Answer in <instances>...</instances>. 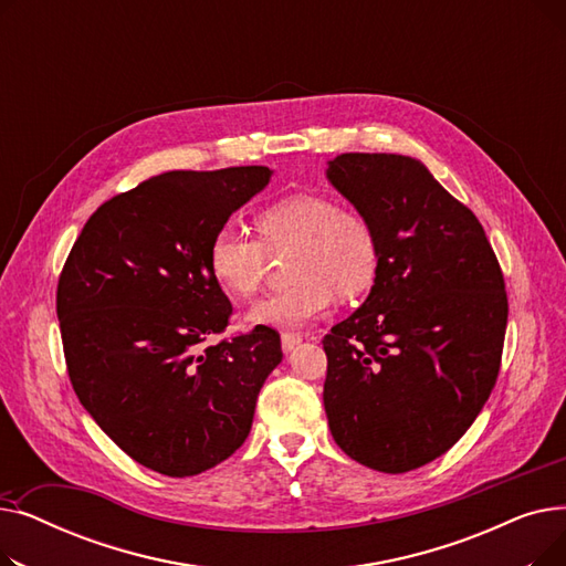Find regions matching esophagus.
<instances>
[{
	"instance_id": "esophagus-1",
	"label": "esophagus",
	"mask_w": 566,
	"mask_h": 566,
	"mask_svg": "<svg viewBox=\"0 0 566 566\" xmlns=\"http://www.w3.org/2000/svg\"><path fill=\"white\" fill-rule=\"evenodd\" d=\"M303 342V335H295V333H282V350L291 353L295 346Z\"/></svg>"
}]
</instances>
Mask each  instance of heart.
<instances>
[{
    "label": "heart",
    "instance_id": "obj_1",
    "mask_svg": "<svg viewBox=\"0 0 566 566\" xmlns=\"http://www.w3.org/2000/svg\"><path fill=\"white\" fill-rule=\"evenodd\" d=\"M256 238L222 227L208 245V271L235 301L261 291L271 259H286V291L254 305L250 325L298 331L339 301L365 295L380 271L374 224L358 208L339 206L325 195H291L254 218Z\"/></svg>",
    "mask_w": 566,
    "mask_h": 566
}]
</instances>
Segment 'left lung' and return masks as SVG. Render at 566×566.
Returning <instances> with one entry per match:
<instances>
[{"mask_svg": "<svg viewBox=\"0 0 566 566\" xmlns=\"http://www.w3.org/2000/svg\"><path fill=\"white\" fill-rule=\"evenodd\" d=\"M331 184L374 224L369 298L323 337L335 442L378 472H408L470 429L497 380L507 291L484 227L415 158L342 154Z\"/></svg>", "mask_w": 566, "mask_h": 566, "instance_id": "8db88e82", "label": "left lung"}]
</instances>
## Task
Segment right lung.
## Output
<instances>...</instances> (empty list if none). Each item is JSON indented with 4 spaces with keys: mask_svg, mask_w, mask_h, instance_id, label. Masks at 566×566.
<instances>
[{
    "mask_svg": "<svg viewBox=\"0 0 566 566\" xmlns=\"http://www.w3.org/2000/svg\"><path fill=\"white\" fill-rule=\"evenodd\" d=\"M271 169L167 171L105 201L86 220L56 284L73 390L137 463L192 478L245 442L280 335L256 328L213 342L231 303L208 245Z\"/></svg>",
    "mask_w": 566,
    "mask_h": 566,
    "instance_id": "obj_1",
    "label": "right lung"
}]
</instances>
